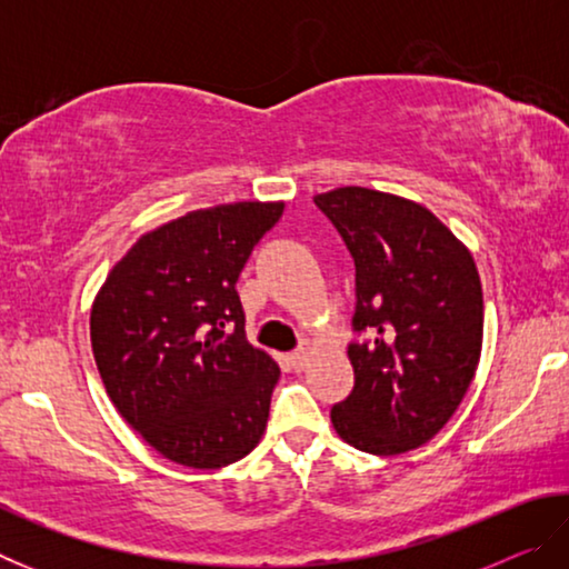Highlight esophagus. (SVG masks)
Returning <instances> with one entry per match:
<instances>
[{
	"mask_svg": "<svg viewBox=\"0 0 569 569\" xmlns=\"http://www.w3.org/2000/svg\"><path fill=\"white\" fill-rule=\"evenodd\" d=\"M288 361H291V366H293L296 371H301L303 366H306V361H308V349H306V346H301V349H296V351L288 353Z\"/></svg>",
	"mask_w": 569,
	"mask_h": 569,
	"instance_id": "1",
	"label": "esophagus"
}]
</instances>
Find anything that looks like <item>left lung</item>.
<instances>
[{"label": "left lung", "instance_id": "1", "mask_svg": "<svg viewBox=\"0 0 569 569\" xmlns=\"http://www.w3.org/2000/svg\"><path fill=\"white\" fill-rule=\"evenodd\" d=\"M356 266L353 391L333 403L346 445L403 455L437 435L475 379L485 301L469 250L413 200L359 186L313 198Z\"/></svg>", "mask_w": 569, "mask_h": 569}]
</instances>
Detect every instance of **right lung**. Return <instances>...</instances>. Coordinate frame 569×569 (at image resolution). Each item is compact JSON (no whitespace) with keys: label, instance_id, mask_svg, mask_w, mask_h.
Returning <instances> with one entry per match:
<instances>
[{"label":"right lung","instance_id":"1","mask_svg":"<svg viewBox=\"0 0 569 569\" xmlns=\"http://www.w3.org/2000/svg\"><path fill=\"white\" fill-rule=\"evenodd\" d=\"M283 203L192 210L114 263L90 313L108 397L162 457L192 469L243 459L261 441L281 369L248 343L236 281Z\"/></svg>","mask_w":569,"mask_h":569}]
</instances>
